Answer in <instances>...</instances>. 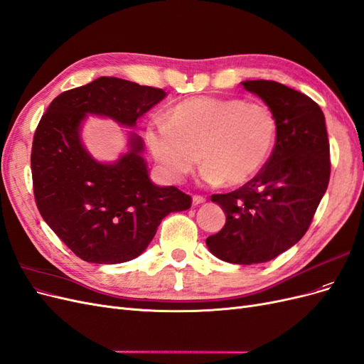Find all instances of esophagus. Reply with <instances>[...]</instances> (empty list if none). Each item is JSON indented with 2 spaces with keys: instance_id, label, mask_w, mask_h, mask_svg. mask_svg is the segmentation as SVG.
<instances>
[{
  "instance_id": "1",
  "label": "esophagus",
  "mask_w": 364,
  "mask_h": 364,
  "mask_svg": "<svg viewBox=\"0 0 364 364\" xmlns=\"http://www.w3.org/2000/svg\"><path fill=\"white\" fill-rule=\"evenodd\" d=\"M192 203H193V205L203 204V203H205V196H203V195H193L192 196Z\"/></svg>"
}]
</instances>
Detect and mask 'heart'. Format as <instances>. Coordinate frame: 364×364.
Segmentation results:
<instances>
[{"instance_id": "1", "label": "heart", "mask_w": 364, "mask_h": 364, "mask_svg": "<svg viewBox=\"0 0 364 364\" xmlns=\"http://www.w3.org/2000/svg\"><path fill=\"white\" fill-rule=\"evenodd\" d=\"M277 134L275 113L266 104L196 97L173 105L166 124H151L145 137L166 180L183 181L201 160L205 183L242 186L266 166Z\"/></svg>"}]
</instances>
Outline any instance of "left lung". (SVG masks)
<instances>
[{
    "label": "left lung",
    "mask_w": 364,
    "mask_h": 364,
    "mask_svg": "<svg viewBox=\"0 0 364 364\" xmlns=\"http://www.w3.org/2000/svg\"><path fill=\"white\" fill-rule=\"evenodd\" d=\"M242 85L275 113L277 142L252 180L212 195L227 222L205 243L220 260L257 264L287 251L309 230L330 181V142L323 112L310 97L271 80Z\"/></svg>",
    "instance_id": "obj_1"
}]
</instances>
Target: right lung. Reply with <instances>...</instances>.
<instances>
[{
  "mask_svg": "<svg viewBox=\"0 0 364 364\" xmlns=\"http://www.w3.org/2000/svg\"><path fill=\"white\" fill-rule=\"evenodd\" d=\"M166 97L163 89L100 77L53 100L33 137L31 175L46 224L81 260L124 263L145 251L161 219L191 208L192 198L148 177L144 140L130 134V151L112 165L93 160L80 140L86 114L127 127Z\"/></svg>",
  "mask_w": 364,
  "mask_h": 364,
  "instance_id": "obj_1",
  "label": "right lung"
}]
</instances>
